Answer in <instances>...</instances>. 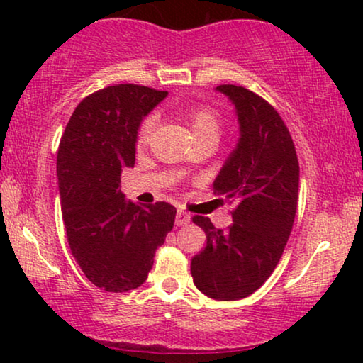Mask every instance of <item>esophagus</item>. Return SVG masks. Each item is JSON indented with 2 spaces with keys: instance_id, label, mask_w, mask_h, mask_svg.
Masks as SVG:
<instances>
[{
  "instance_id": "34e87169",
  "label": "esophagus",
  "mask_w": 363,
  "mask_h": 363,
  "mask_svg": "<svg viewBox=\"0 0 363 363\" xmlns=\"http://www.w3.org/2000/svg\"><path fill=\"white\" fill-rule=\"evenodd\" d=\"M188 223H190V215H188V213H185V211H178L177 218H175V225L177 226H185V225H188Z\"/></svg>"
}]
</instances>
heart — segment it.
<instances>
[{
	"mask_svg": "<svg viewBox=\"0 0 363 363\" xmlns=\"http://www.w3.org/2000/svg\"><path fill=\"white\" fill-rule=\"evenodd\" d=\"M186 121L190 125L193 135H216L220 130V116L208 107H195L186 112ZM155 128V117L148 116L138 128V140L147 142L152 137Z\"/></svg>",
	"mask_w": 363,
	"mask_h": 363,
	"instance_id": "1",
	"label": "heart"
}]
</instances>
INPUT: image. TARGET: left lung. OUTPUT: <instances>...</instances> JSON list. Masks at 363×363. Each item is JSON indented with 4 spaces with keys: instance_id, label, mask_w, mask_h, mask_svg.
<instances>
[{
    "instance_id": "left-lung-1",
    "label": "left lung",
    "mask_w": 363,
    "mask_h": 363,
    "mask_svg": "<svg viewBox=\"0 0 363 363\" xmlns=\"http://www.w3.org/2000/svg\"><path fill=\"white\" fill-rule=\"evenodd\" d=\"M216 91L235 106L240 138L213 190L235 210L225 231L210 218L193 216L206 233V247L191 259V276L211 299L238 301L264 284L284 252L297 210L299 162L286 123L264 99L231 84Z\"/></svg>"
}]
</instances>
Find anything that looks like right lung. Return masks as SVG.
I'll list each match as a JSON object with an SVG mask.
<instances>
[{
    "instance_id": "add662e5",
    "label": "right lung",
    "mask_w": 363,
    "mask_h": 363,
    "mask_svg": "<svg viewBox=\"0 0 363 363\" xmlns=\"http://www.w3.org/2000/svg\"><path fill=\"white\" fill-rule=\"evenodd\" d=\"M165 91L118 84L91 94L69 118L57 150V180L69 247L94 286L107 292L145 282L175 223L170 203L137 206L121 191L135 165L138 127Z\"/></svg>"
}]
</instances>
